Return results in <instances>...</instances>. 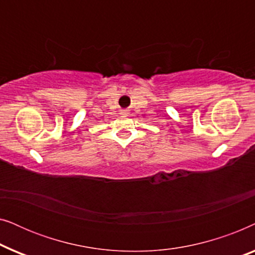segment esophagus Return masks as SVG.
I'll use <instances>...</instances> for the list:
<instances>
[{
  "mask_svg": "<svg viewBox=\"0 0 255 255\" xmlns=\"http://www.w3.org/2000/svg\"><path fill=\"white\" fill-rule=\"evenodd\" d=\"M128 110H123V111H122V115H128Z\"/></svg>",
  "mask_w": 255,
  "mask_h": 255,
  "instance_id": "34e87169",
  "label": "esophagus"
}]
</instances>
